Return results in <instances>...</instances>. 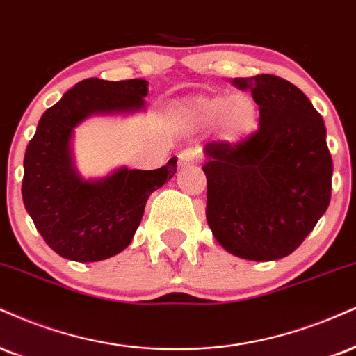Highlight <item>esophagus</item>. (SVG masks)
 <instances>
[{"label":"esophagus","instance_id":"obj_1","mask_svg":"<svg viewBox=\"0 0 356 356\" xmlns=\"http://www.w3.org/2000/svg\"><path fill=\"white\" fill-rule=\"evenodd\" d=\"M200 161V151L199 149H186V151H182L179 154V165L181 167H187V165H192V164H197V162Z\"/></svg>","mask_w":356,"mask_h":356}]
</instances>
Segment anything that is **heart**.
<instances>
[{"label": "heart", "mask_w": 356, "mask_h": 356, "mask_svg": "<svg viewBox=\"0 0 356 356\" xmlns=\"http://www.w3.org/2000/svg\"><path fill=\"white\" fill-rule=\"evenodd\" d=\"M182 114L197 126L217 124V131L227 143L247 139L259 127L260 109L252 94L234 96H195L181 106Z\"/></svg>", "instance_id": "heart-1"}]
</instances>
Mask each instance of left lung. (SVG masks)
<instances>
[{
    "instance_id": "obj_1",
    "label": "left lung",
    "mask_w": 356,
    "mask_h": 356,
    "mask_svg": "<svg viewBox=\"0 0 356 356\" xmlns=\"http://www.w3.org/2000/svg\"><path fill=\"white\" fill-rule=\"evenodd\" d=\"M260 109V127L238 143L204 145L207 216L216 241L241 259L290 255L323 216L333 162L323 118L297 86L273 74L235 78Z\"/></svg>"
}]
</instances>
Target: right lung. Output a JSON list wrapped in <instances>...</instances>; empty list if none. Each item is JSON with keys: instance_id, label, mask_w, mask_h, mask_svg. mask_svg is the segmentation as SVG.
Returning <instances> with one entry per match:
<instances>
[{"instance_id": "add662e5", "label": "right lung", "mask_w": 356, "mask_h": 356, "mask_svg": "<svg viewBox=\"0 0 356 356\" xmlns=\"http://www.w3.org/2000/svg\"><path fill=\"white\" fill-rule=\"evenodd\" d=\"M147 81L89 78L41 115L24 154V207L44 242L74 262L109 259L129 245L149 195L172 179L177 159L156 170L121 169L86 181L72 159L74 127L92 114L145 109Z\"/></svg>"}]
</instances>
